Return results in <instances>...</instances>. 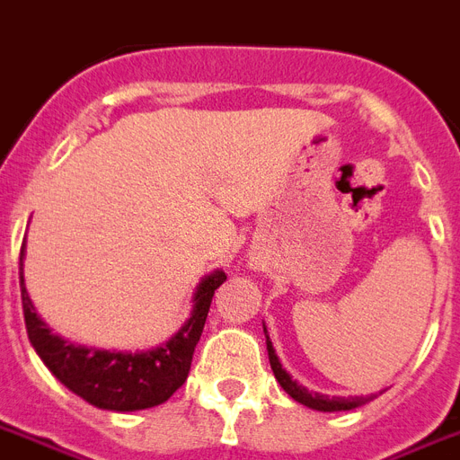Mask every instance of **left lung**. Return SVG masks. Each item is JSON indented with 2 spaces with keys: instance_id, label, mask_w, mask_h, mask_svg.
<instances>
[{
  "instance_id": "1",
  "label": "left lung",
  "mask_w": 460,
  "mask_h": 460,
  "mask_svg": "<svg viewBox=\"0 0 460 460\" xmlns=\"http://www.w3.org/2000/svg\"><path fill=\"white\" fill-rule=\"evenodd\" d=\"M264 335H267V328H264ZM267 352H269V364H271V371H274L276 380L283 390L288 392L290 397L300 404L314 409V411H352L357 406H364L366 402H371L378 394H366V397H328V394H319V392H309L307 387L297 385V380L290 378V373L286 371L276 357V349L271 345V340L267 335Z\"/></svg>"
}]
</instances>
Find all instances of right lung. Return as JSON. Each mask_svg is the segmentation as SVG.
Listing matches in <instances>:
<instances>
[{
    "label": "right lung",
    "instance_id": "add662e5",
    "mask_svg": "<svg viewBox=\"0 0 460 460\" xmlns=\"http://www.w3.org/2000/svg\"><path fill=\"white\" fill-rule=\"evenodd\" d=\"M23 257L25 243L21 248L18 276H21V300H23L28 338L44 366L70 392L106 411H139V409L163 404L184 385L191 371L193 349L200 340L205 319L210 312L212 295L226 281L224 271L217 269L198 283L193 293L191 316L165 345L148 349V352L132 354L73 345L61 335L51 333V328L37 316L25 290Z\"/></svg>",
    "mask_w": 460,
    "mask_h": 460
}]
</instances>
